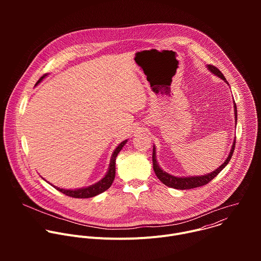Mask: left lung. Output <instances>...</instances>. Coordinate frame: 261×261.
<instances>
[{"instance_id": "left-lung-1", "label": "left lung", "mask_w": 261, "mask_h": 261, "mask_svg": "<svg viewBox=\"0 0 261 261\" xmlns=\"http://www.w3.org/2000/svg\"><path fill=\"white\" fill-rule=\"evenodd\" d=\"M206 68H207L208 71H211L213 74H215L216 76L223 80L228 85L226 79L224 77V75H223V74L221 73V71L218 68H216L212 65H206ZM233 108H234V121H236V124H237V122H238V111H237V105L234 103V100H233ZM234 145H236V137H234V140H233V143H232V146H231V150L229 152V155L226 158V160L224 161V163L220 165L216 170L212 171L211 173L203 174V175H195V176H193V175L192 176H175V175H172V174L166 172L165 170H163L160 167V165L157 161L156 146L154 145V147H153V167H154V171H155L157 177L164 185H166L167 187L174 188V189H179V190H187V189L197 188V187H200V186H204L205 184L211 181L214 177H216L220 173V171H222L223 168H224L228 164V162L230 161V159L232 157L233 151H234Z\"/></svg>"}]
</instances>
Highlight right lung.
I'll return each mask as SVG.
<instances>
[{
    "mask_svg": "<svg viewBox=\"0 0 261 261\" xmlns=\"http://www.w3.org/2000/svg\"><path fill=\"white\" fill-rule=\"evenodd\" d=\"M45 76H47V74L43 75L35 86L38 85ZM127 141H128V139L122 141L116 147V150L113 153V156H111V158H110V162H109L107 172L105 173V175L99 181H97V182H95L91 186H88V187L79 188V189H63V188H59V187H57V186H54L51 184L50 185L54 186V188H56L58 191L62 192L63 194L67 195V196H70V197H74V198H91V197H94V196L106 191L107 189L110 188V186H111V184H113V181L115 179V176H116V159H117V156L121 152L123 146L127 143Z\"/></svg>",
    "mask_w": 261,
    "mask_h": 261,
    "instance_id": "1",
    "label": "right lung"
}]
</instances>
